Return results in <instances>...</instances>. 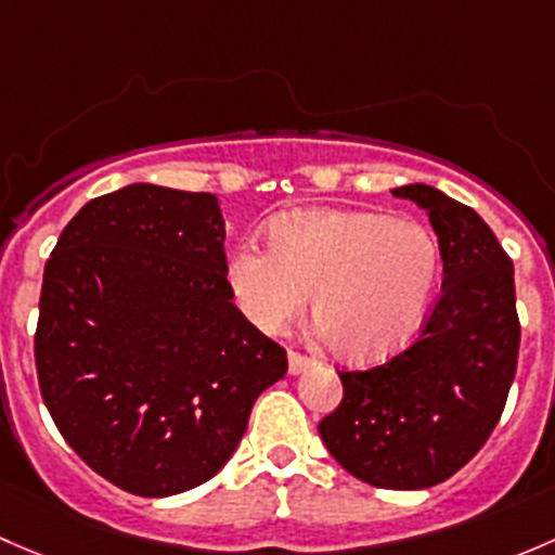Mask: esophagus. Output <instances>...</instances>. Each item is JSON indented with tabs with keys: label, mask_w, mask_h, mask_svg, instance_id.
I'll return each mask as SVG.
<instances>
[{
	"label": "esophagus",
	"mask_w": 555,
	"mask_h": 555,
	"mask_svg": "<svg viewBox=\"0 0 555 555\" xmlns=\"http://www.w3.org/2000/svg\"><path fill=\"white\" fill-rule=\"evenodd\" d=\"M312 365V361L307 356H299V352H288V374H301Z\"/></svg>",
	"instance_id": "esophagus-1"
}]
</instances>
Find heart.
Instances as JSON below:
<instances>
[{"label": "heart", "instance_id": "obj_1", "mask_svg": "<svg viewBox=\"0 0 555 555\" xmlns=\"http://www.w3.org/2000/svg\"><path fill=\"white\" fill-rule=\"evenodd\" d=\"M270 248L245 243L227 264L232 299L264 334L305 312L331 350L382 361L414 336L441 270L436 237L376 210L305 208L270 224Z\"/></svg>", "mask_w": 555, "mask_h": 555}]
</instances>
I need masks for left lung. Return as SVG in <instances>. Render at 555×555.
<instances>
[{
    "label": "left lung",
    "mask_w": 555,
    "mask_h": 555,
    "mask_svg": "<svg viewBox=\"0 0 555 555\" xmlns=\"http://www.w3.org/2000/svg\"><path fill=\"white\" fill-rule=\"evenodd\" d=\"M438 235L441 299L420 339L369 371H339L345 398L318 425L350 476L379 489H430L478 454L516 376L521 325L513 261L487 221L427 184L392 190Z\"/></svg>",
    "instance_id": "left-lung-1"
}]
</instances>
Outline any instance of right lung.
Listing matches in <instances>:
<instances>
[{
	"label": "right lung",
	"instance_id": "add662e5",
	"mask_svg": "<svg viewBox=\"0 0 555 555\" xmlns=\"http://www.w3.org/2000/svg\"><path fill=\"white\" fill-rule=\"evenodd\" d=\"M34 358L68 447L139 496L214 478L288 369L232 305L219 197L157 184L68 221L44 264Z\"/></svg>",
	"mask_w": 555,
	"mask_h": 555
}]
</instances>
